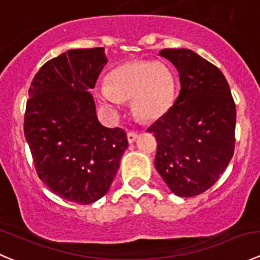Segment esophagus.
I'll list each match as a JSON object with an SVG mask.
<instances>
[{
    "label": "esophagus",
    "mask_w": 260,
    "mask_h": 260,
    "mask_svg": "<svg viewBox=\"0 0 260 260\" xmlns=\"http://www.w3.org/2000/svg\"><path fill=\"white\" fill-rule=\"evenodd\" d=\"M136 138H138V134L135 131H129L127 133V141H129V144H133L136 140Z\"/></svg>",
    "instance_id": "1"
}]
</instances>
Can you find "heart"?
Instances as JSON below:
<instances>
[{
	"label": "heart",
	"mask_w": 260,
	"mask_h": 260,
	"mask_svg": "<svg viewBox=\"0 0 260 260\" xmlns=\"http://www.w3.org/2000/svg\"><path fill=\"white\" fill-rule=\"evenodd\" d=\"M174 79L168 67L153 61H130L115 68L107 84L97 88L100 101L112 111L121 106V100L134 99V111L140 119L160 116L171 105Z\"/></svg>",
	"instance_id": "heart-1"
}]
</instances>
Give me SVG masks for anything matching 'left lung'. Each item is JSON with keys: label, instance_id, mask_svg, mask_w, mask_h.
Segmentation results:
<instances>
[{"label": "left lung", "instance_id": "obj_1", "mask_svg": "<svg viewBox=\"0 0 260 260\" xmlns=\"http://www.w3.org/2000/svg\"><path fill=\"white\" fill-rule=\"evenodd\" d=\"M179 73L173 106L148 130L158 143L155 168L179 197L204 193L220 178L235 148V102L222 72L189 49H163Z\"/></svg>", "mask_w": 260, "mask_h": 260}]
</instances>
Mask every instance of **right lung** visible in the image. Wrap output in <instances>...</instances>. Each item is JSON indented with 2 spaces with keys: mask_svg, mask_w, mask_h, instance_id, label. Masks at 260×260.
<instances>
[{
  "mask_svg": "<svg viewBox=\"0 0 260 260\" xmlns=\"http://www.w3.org/2000/svg\"><path fill=\"white\" fill-rule=\"evenodd\" d=\"M106 63L104 48L60 54L35 74L26 102L24 133L38 176L81 205L107 193L127 148L124 130L100 124L88 92Z\"/></svg>",
  "mask_w": 260,
  "mask_h": 260,
  "instance_id": "1",
  "label": "right lung"
}]
</instances>
